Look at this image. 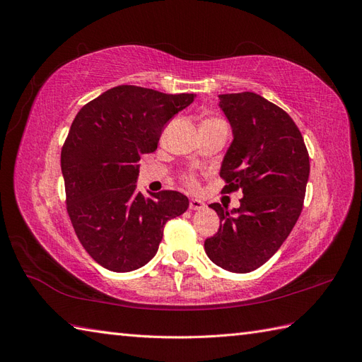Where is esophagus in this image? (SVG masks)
<instances>
[{
  "mask_svg": "<svg viewBox=\"0 0 362 362\" xmlns=\"http://www.w3.org/2000/svg\"><path fill=\"white\" fill-rule=\"evenodd\" d=\"M189 206H190V210L198 211V210H204V208H205V204H204L201 199H190Z\"/></svg>",
  "mask_w": 362,
  "mask_h": 362,
  "instance_id": "1",
  "label": "esophagus"
}]
</instances>
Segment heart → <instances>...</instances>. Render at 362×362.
Here are the masks:
<instances>
[{"mask_svg":"<svg viewBox=\"0 0 362 362\" xmlns=\"http://www.w3.org/2000/svg\"><path fill=\"white\" fill-rule=\"evenodd\" d=\"M210 120H216V119H210ZM184 180H185V182L190 185V187H194V185H196V177H194V175H192V173L185 175Z\"/></svg>","mask_w":362,"mask_h":362,"instance_id":"heart-1","label":"heart"}]
</instances>
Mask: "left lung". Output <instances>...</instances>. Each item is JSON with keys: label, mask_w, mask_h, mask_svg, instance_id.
<instances>
[{"label": "left lung", "mask_w": 362, "mask_h": 362, "mask_svg": "<svg viewBox=\"0 0 362 362\" xmlns=\"http://www.w3.org/2000/svg\"><path fill=\"white\" fill-rule=\"evenodd\" d=\"M234 140L221 168L228 193L242 190L240 206L211 204L221 218L204 247L214 264L247 273L275 255L300 216L310 157L300 131L281 107L254 92L218 95Z\"/></svg>", "instance_id": "8db88e82"}]
</instances>
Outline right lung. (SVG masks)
Returning <instances> with one entry per match:
<instances>
[{"label":"right lung","mask_w":362,"mask_h":362,"mask_svg":"<svg viewBox=\"0 0 362 362\" xmlns=\"http://www.w3.org/2000/svg\"><path fill=\"white\" fill-rule=\"evenodd\" d=\"M193 93L117 86L87 103L62 148L66 208L80 243L98 264L131 272L157 254L163 229L189 208L187 196L136 190L140 156L157 149L163 128Z\"/></svg>","instance_id":"right-lung-1"}]
</instances>
